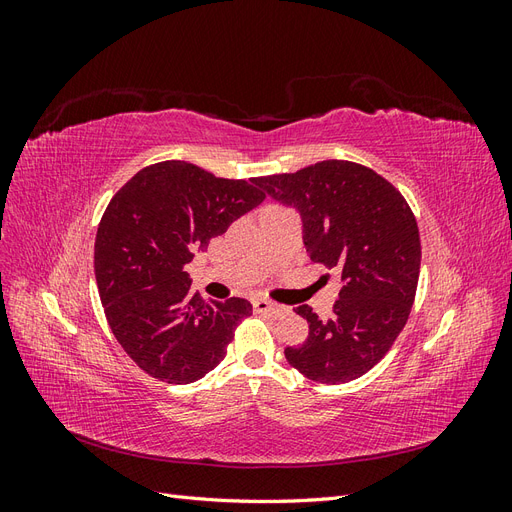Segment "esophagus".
<instances>
[{"mask_svg":"<svg viewBox=\"0 0 512 512\" xmlns=\"http://www.w3.org/2000/svg\"><path fill=\"white\" fill-rule=\"evenodd\" d=\"M254 309L258 314H267V316H273V318H280L284 316L288 309L284 305H277L273 301H267V299H256L254 301Z\"/></svg>","mask_w":512,"mask_h":512,"instance_id":"esophagus-1","label":"esophagus"}]
</instances>
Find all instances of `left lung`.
Here are the masks:
<instances>
[{"label": "left lung", "mask_w": 512, "mask_h": 512, "mask_svg": "<svg viewBox=\"0 0 512 512\" xmlns=\"http://www.w3.org/2000/svg\"><path fill=\"white\" fill-rule=\"evenodd\" d=\"M256 185L297 209L309 258L342 275L329 320L297 307L309 335L284 350L288 363L322 384L361 378L389 352L414 303L421 237L406 198L371 168L346 160L258 177Z\"/></svg>", "instance_id": "1"}]
</instances>
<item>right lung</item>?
Segmentation results:
<instances>
[{
	"label": "right lung",
	"mask_w": 512,
	"mask_h": 512,
	"mask_svg": "<svg viewBox=\"0 0 512 512\" xmlns=\"http://www.w3.org/2000/svg\"><path fill=\"white\" fill-rule=\"evenodd\" d=\"M262 200L256 179L168 160L138 170L108 203L94 254L100 299L117 342L149 376L190 384L226 356L252 303L205 301L183 267Z\"/></svg>",
	"instance_id": "add662e5"
}]
</instances>
